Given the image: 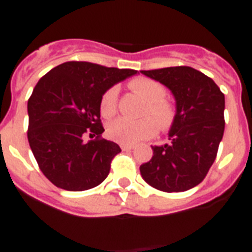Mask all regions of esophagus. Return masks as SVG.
Instances as JSON below:
<instances>
[{"mask_svg":"<svg viewBox=\"0 0 252 252\" xmlns=\"http://www.w3.org/2000/svg\"><path fill=\"white\" fill-rule=\"evenodd\" d=\"M120 148H122L123 150H126V152H128V150L134 149V145H128V144H120Z\"/></svg>","mask_w":252,"mask_h":252,"instance_id":"esophagus-1","label":"esophagus"}]
</instances>
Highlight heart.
Listing matches in <instances>:
<instances>
[{"label": "heart", "instance_id": "obj_1", "mask_svg": "<svg viewBox=\"0 0 252 252\" xmlns=\"http://www.w3.org/2000/svg\"><path fill=\"white\" fill-rule=\"evenodd\" d=\"M130 90L145 99V118L128 119L119 118L111 122L107 132L111 138L122 144H137L142 140L153 137L157 133L158 126L162 130H168L174 126L178 116L175 104L166 99V87L156 80L148 77H137L129 81ZM119 90L116 86L104 91L100 98V114L103 118H112L118 111Z\"/></svg>", "mask_w": 252, "mask_h": 252}]
</instances>
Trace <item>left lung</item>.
Listing matches in <instances>:
<instances>
[{"instance_id": "left-lung-1", "label": "left lung", "mask_w": 252, "mask_h": 252, "mask_svg": "<svg viewBox=\"0 0 252 252\" xmlns=\"http://www.w3.org/2000/svg\"><path fill=\"white\" fill-rule=\"evenodd\" d=\"M141 73L171 90L178 116L168 133L170 142L152 146L153 157L140 166V172L159 191H188L203 182L217 157L225 129V95L215 81L191 66Z\"/></svg>"}]
</instances>
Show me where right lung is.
Masks as SVG:
<instances>
[{
  "instance_id": "right-lung-1",
  "label": "right lung",
  "mask_w": 252,
  "mask_h": 252,
  "mask_svg": "<svg viewBox=\"0 0 252 252\" xmlns=\"http://www.w3.org/2000/svg\"><path fill=\"white\" fill-rule=\"evenodd\" d=\"M136 73L68 61L39 80L27 103V138L51 183L66 191H86L106 179L111 162L122 149L102 137L100 98L111 86ZM86 134L95 138L85 143Z\"/></svg>"
}]
</instances>
